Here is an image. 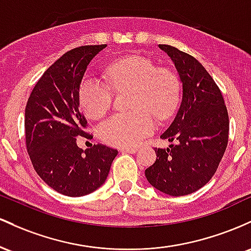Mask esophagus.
<instances>
[{"label": "esophagus", "instance_id": "1", "mask_svg": "<svg viewBox=\"0 0 251 251\" xmlns=\"http://www.w3.org/2000/svg\"><path fill=\"white\" fill-rule=\"evenodd\" d=\"M120 151H122V153H131V154H134V153H136L137 149L136 148H133V147H128V148H121Z\"/></svg>", "mask_w": 251, "mask_h": 251}]
</instances>
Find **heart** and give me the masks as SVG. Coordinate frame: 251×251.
I'll use <instances>...</instances> for the list:
<instances>
[{"label": "heart", "mask_w": 251, "mask_h": 251, "mask_svg": "<svg viewBox=\"0 0 251 251\" xmlns=\"http://www.w3.org/2000/svg\"><path fill=\"white\" fill-rule=\"evenodd\" d=\"M111 85L117 90L131 89L130 108L134 111L117 114L100 126V139L115 147H134L154 129V115L163 120L173 114L179 100V81L174 73L156 69L143 57H129L111 64L106 70ZM79 102L90 118H100L112 103L111 90L94 77H86L79 88Z\"/></svg>", "instance_id": "b5f03b06"}]
</instances>
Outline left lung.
Listing matches in <instances>:
<instances>
[{"label": "left lung", "instance_id": "obj_1", "mask_svg": "<svg viewBox=\"0 0 251 251\" xmlns=\"http://www.w3.org/2000/svg\"><path fill=\"white\" fill-rule=\"evenodd\" d=\"M159 49L178 71L182 97L173 122L160 136L172 145L155 149V162L145 176L162 193L186 196L216 173L227 146L229 116L221 90L196 58L170 45H159Z\"/></svg>", "mask_w": 251, "mask_h": 251}]
</instances>
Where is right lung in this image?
Here are the masks:
<instances>
[{
    "label": "right lung",
    "instance_id": "add662e5",
    "mask_svg": "<svg viewBox=\"0 0 251 251\" xmlns=\"http://www.w3.org/2000/svg\"><path fill=\"white\" fill-rule=\"evenodd\" d=\"M105 47L66 52L45 71L28 98L25 133L30 161L38 176L65 196H86L102 186L118 154L100 143L85 151L77 146V136H91L84 131L88 122L79 110L81 79Z\"/></svg>",
    "mask_w": 251,
    "mask_h": 251
}]
</instances>
